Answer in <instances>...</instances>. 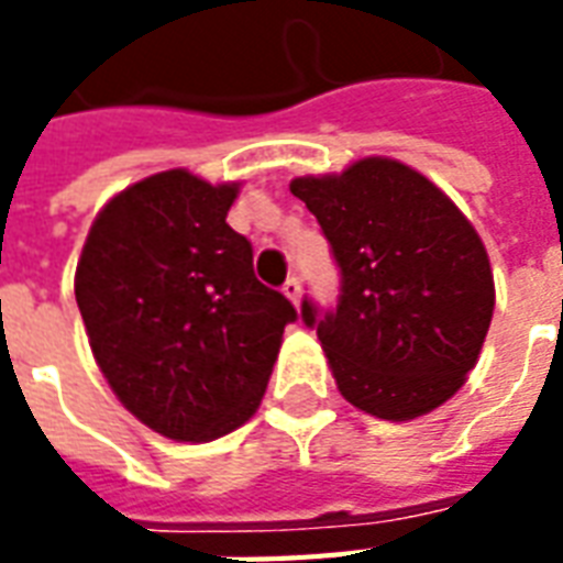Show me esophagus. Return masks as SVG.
<instances>
[{
  "label": "esophagus",
  "instance_id": "obj_1",
  "mask_svg": "<svg viewBox=\"0 0 563 563\" xmlns=\"http://www.w3.org/2000/svg\"><path fill=\"white\" fill-rule=\"evenodd\" d=\"M283 295H286L292 305H298V301H301V283H298V277H289V280L283 283Z\"/></svg>",
  "mask_w": 563,
  "mask_h": 563
}]
</instances>
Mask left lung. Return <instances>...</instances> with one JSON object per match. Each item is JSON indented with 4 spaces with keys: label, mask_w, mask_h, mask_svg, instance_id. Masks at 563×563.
<instances>
[{
    "label": "left lung",
    "mask_w": 563,
    "mask_h": 563,
    "mask_svg": "<svg viewBox=\"0 0 563 563\" xmlns=\"http://www.w3.org/2000/svg\"><path fill=\"white\" fill-rule=\"evenodd\" d=\"M292 196L317 217L341 268L317 329L346 401L389 422L446 404L476 365L495 313V277L479 234L424 174L386 156L341 174L295 177Z\"/></svg>",
    "instance_id": "obj_1"
}]
</instances>
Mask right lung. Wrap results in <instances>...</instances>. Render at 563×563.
Listing matches in <instances>:
<instances>
[{"label": "right lung", "mask_w": 563, "mask_h": 563, "mask_svg": "<svg viewBox=\"0 0 563 563\" xmlns=\"http://www.w3.org/2000/svg\"><path fill=\"white\" fill-rule=\"evenodd\" d=\"M234 198L238 184L186 168L150 174L99 210L75 271L96 365L129 413L172 440L208 443L256 413L298 319L225 222Z\"/></svg>", "instance_id": "obj_1"}]
</instances>
